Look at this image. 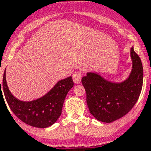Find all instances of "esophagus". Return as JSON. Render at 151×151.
Returning <instances> with one entry per match:
<instances>
[{"label": "esophagus", "mask_w": 151, "mask_h": 151, "mask_svg": "<svg viewBox=\"0 0 151 151\" xmlns=\"http://www.w3.org/2000/svg\"><path fill=\"white\" fill-rule=\"evenodd\" d=\"M73 78L75 83L79 84L81 82V79H82V74L79 72H76V73H73Z\"/></svg>", "instance_id": "1"}]
</instances>
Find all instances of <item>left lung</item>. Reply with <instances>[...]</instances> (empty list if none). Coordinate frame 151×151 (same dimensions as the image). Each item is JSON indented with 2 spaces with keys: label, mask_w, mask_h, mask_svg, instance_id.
<instances>
[{
  "label": "left lung",
  "mask_w": 151,
  "mask_h": 151,
  "mask_svg": "<svg viewBox=\"0 0 151 151\" xmlns=\"http://www.w3.org/2000/svg\"><path fill=\"white\" fill-rule=\"evenodd\" d=\"M132 70L121 83H113L97 73L82 77L89 111L97 120L113 122L125 116L135 105L143 85V66L139 56L131 49Z\"/></svg>",
  "instance_id": "left-lung-1"
}]
</instances>
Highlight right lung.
I'll return each instance as SVG.
<instances>
[{
  "label": "right lung",
  "mask_w": 151,
  "mask_h": 151,
  "mask_svg": "<svg viewBox=\"0 0 151 151\" xmlns=\"http://www.w3.org/2000/svg\"><path fill=\"white\" fill-rule=\"evenodd\" d=\"M5 75L4 71L2 86H1L0 80V97L1 96L2 99H4L3 90L12 112L27 125L40 129L50 126L58 119L62 113L63 104L66 94L74 85L73 78L69 76L57 82L47 94L39 99L25 102L19 101L10 93L6 85Z\"/></svg>",
  "instance_id": "obj_1"
}]
</instances>
